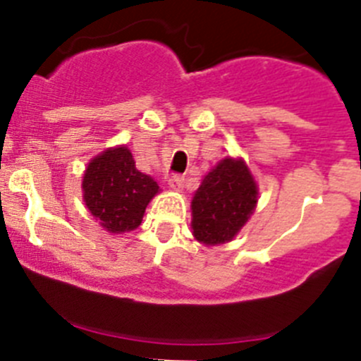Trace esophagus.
Instances as JSON below:
<instances>
[{
    "label": "esophagus",
    "mask_w": 361,
    "mask_h": 361,
    "mask_svg": "<svg viewBox=\"0 0 361 361\" xmlns=\"http://www.w3.org/2000/svg\"><path fill=\"white\" fill-rule=\"evenodd\" d=\"M168 184H170L171 190L178 191V190H183V184H184V178L180 177V175H171L170 180H168Z\"/></svg>",
    "instance_id": "esophagus-1"
}]
</instances>
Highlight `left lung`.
<instances>
[{
    "instance_id": "1",
    "label": "left lung",
    "mask_w": 361,
    "mask_h": 361,
    "mask_svg": "<svg viewBox=\"0 0 361 361\" xmlns=\"http://www.w3.org/2000/svg\"><path fill=\"white\" fill-rule=\"evenodd\" d=\"M258 188L242 159L226 157L202 178L191 200L193 237L206 245L233 240L253 215Z\"/></svg>"
}]
</instances>
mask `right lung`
Instances as JSON below:
<instances>
[{
  "label": "right lung",
  "mask_w": 361,
  "mask_h": 361,
  "mask_svg": "<svg viewBox=\"0 0 361 361\" xmlns=\"http://www.w3.org/2000/svg\"><path fill=\"white\" fill-rule=\"evenodd\" d=\"M159 184L135 168L126 146L108 148L92 159L82 175V200L95 220L110 233L139 228Z\"/></svg>",
  "instance_id": "add662e5"
}]
</instances>
